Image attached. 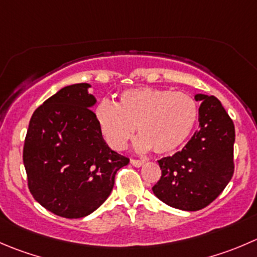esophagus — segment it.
Wrapping results in <instances>:
<instances>
[{
  "instance_id": "obj_1",
  "label": "esophagus",
  "mask_w": 257,
  "mask_h": 257,
  "mask_svg": "<svg viewBox=\"0 0 257 257\" xmlns=\"http://www.w3.org/2000/svg\"><path fill=\"white\" fill-rule=\"evenodd\" d=\"M144 162L141 161V159H131V164L134 167H141L143 166Z\"/></svg>"
}]
</instances>
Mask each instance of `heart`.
<instances>
[{"label":"heart","instance_id":"b5f03b06","mask_svg":"<svg viewBox=\"0 0 257 257\" xmlns=\"http://www.w3.org/2000/svg\"><path fill=\"white\" fill-rule=\"evenodd\" d=\"M95 118L113 149H123L137 128L139 149L168 154L183 146L192 134L198 120V104L189 94L169 89H128L120 94L116 105L100 101Z\"/></svg>","mask_w":257,"mask_h":257}]
</instances>
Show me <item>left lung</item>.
<instances>
[{
  "instance_id": "1",
  "label": "left lung",
  "mask_w": 257,
  "mask_h": 257,
  "mask_svg": "<svg viewBox=\"0 0 257 257\" xmlns=\"http://www.w3.org/2000/svg\"><path fill=\"white\" fill-rule=\"evenodd\" d=\"M200 129L171 157L158 161L162 169L153 193L183 211L205 208L220 196L233 176L235 125L216 96L196 95Z\"/></svg>"
}]
</instances>
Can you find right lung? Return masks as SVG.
I'll return each mask as SVG.
<instances>
[{
	"label": "right lung",
	"mask_w": 257,
	"mask_h": 257,
	"mask_svg": "<svg viewBox=\"0 0 257 257\" xmlns=\"http://www.w3.org/2000/svg\"><path fill=\"white\" fill-rule=\"evenodd\" d=\"M88 88L74 84L45 100L32 114L24 143L32 197L65 218L84 217L103 205L116 172L129 163L104 142Z\"/></svg>",
	"instance_id": "add662e5"
}]
</instances>
